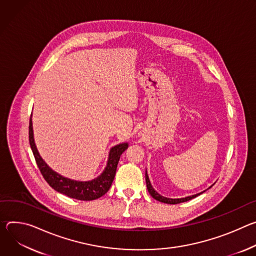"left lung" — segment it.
I'll return each mask as SVG.
<instances>
[{"instance_id": "left-lung-1", "label": "left lung", "mask_w": 256, "mask_h": 256, "mask_svg": "<svg viewBox=\"0 0 256 256\" xmlns=\"http://www.w3.org/2000/svg\"><path fill=\"white\" fill-rule=\"evenodd\" d=\"M146 187H148V190L150 192V194L154 198V200H156L158 202H164V204H181V202H188L190 200H192V198L200 195L202 192L200 193H197V194H194V195H191V196H187V197H184V198H166V197H164L162 196L160 194H158L152 186L150 184V178H148V173H146ZM212 187V186H210Z\"/></svg>"}]
</instances>
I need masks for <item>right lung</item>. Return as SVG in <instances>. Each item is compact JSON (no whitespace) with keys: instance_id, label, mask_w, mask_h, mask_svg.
Listing matches in <instances>:
<instances>
[{"instance_id":"1","label":"right lung","mask_w":256,"mask_h":256,"mask_svg":"<svg viewBox=\"0 0 256 256\" xmlns=\"http://www.w3.org/2000/svg\"><path fill=\"white\" fill-rule=\"evenodd\" d=\"M30 144L38 166L48 184L56 191L65 194L70 198L86 202L98 200V198L102 197L108 191L114 181V178H115L120 156L128 148L127 142L120 144L112 148L108 154V164L106 168L104 170V172L98 178L92 181L82 182L71 180L69 178L61 176L60 174L52 171V170L44 162V160L40 156L36 146L34 144L32 117L30 121Z\"/></svg>"}]
</instances>
